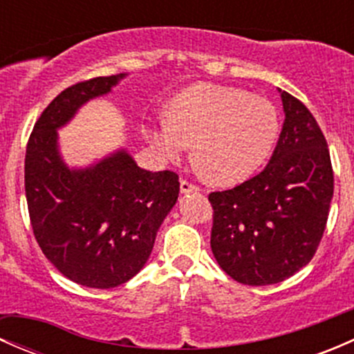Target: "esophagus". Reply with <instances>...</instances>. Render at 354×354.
<instances>
[{
    "mask_svg": "<svg viewBox=\"0 0 354 354\" xmlns=\"http://www.w3.org/2000/svg\"><path fill=\"white\" fill-rule=\"evenodd\" d=\"M180 188H181V194H192V192H198V187H195L194 183H190V181H187V180H181Z\"/></svg>",
    "mask_w": 354,
    "mask_h": 354,
    "instance_id": "34e87169",
    "label": "esophagus"
}]
</instances>
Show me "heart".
I'll list each match as a JSON object with an SVG mask.
<instances>
[{
	"mask_svg": "<svg viewBox=\"0 0 354 354\" xmlns=\"http://www.w3.org/2000/svg\"><path fill=\"white\" fill-rule=\"evenodd\" d=\"M145 137L164 159L194 144V160L209 180L240 183L272 154L279 116L272 102L238 87L197 84L171 99L167 118L147 123Z\"/></svg>",
	"mask_w": 354,
	"mask_h": 354,
	"instance_id": "obj_1",
	"label": "heart"
}]
</instances>
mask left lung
<instances>
[{"mask_svg": "<svg viewBox=\"0 0 354 354\" xmlns=\"http://www.w3.org/2000/svg\"><path fill=\"white\" fill-rule=\"evenodd\" d=\"M279 94L284 123L269 164L238 187L209 195L214 257L248 286L281 283L312 260L334 195L322 130L303 102Z\"/></svg>", "mask_w": 354, "mask_h": 354, "instance_id": "left-lung-1", "label": "left lung"}]
</instances>
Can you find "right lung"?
<instances>
[{
  "mask_svg": "<svg viewBox=\"0 0 354 354\" xmlns=\"http://www.w3.org/2000/svg\"><path fill=\"white\" fill-rule=\"evenodd\" d=\"M124 77H97L65 88L42 111L25 154L35 240L63 276L87 288H116L140 272L180 194L176 173L142 169L127 149L85 167H70L59 154V128Z\"/></svg>",
  "mask_w": 354,
  "mask_h": 354,
  "instance_id": "add662e5",
  "label": "right lung"
}]
</instances>
